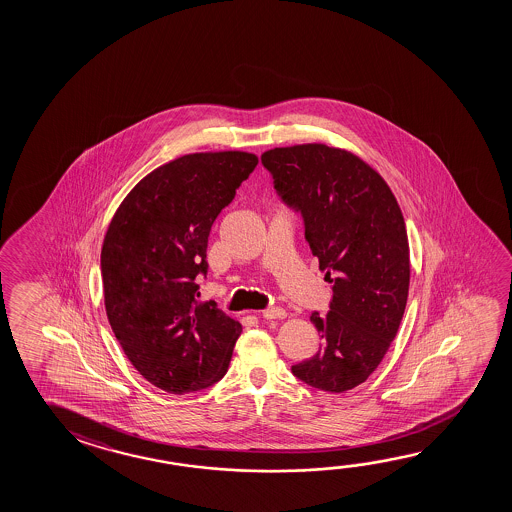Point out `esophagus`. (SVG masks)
I'll use <instances>...</instances> for the list:
<instances>
[{"label":"esophagus","mask_w":512,"mask_h":512,"mask_svg":"<svg viewBox=\"0 0 512 512\" xmlns=\"http://www.w3.org/2000/svg\"><path fill=\"white\" fill-rule=\"evenodd\" d=\"M262 318L266 319H284L285 310L280 307H269V309L262 310Z\"/></svg>","instance_id":"esophagus-1"}]
</instances>
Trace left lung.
<instances>
[{
  "label": "left lung",
  "instance_id": "8db88e82",
  "mask_svg": "<svg viewBox=\"0 0 512 512\" xmlns=\"http://www.w3.org/2000/svg\"><path fill=\"white\" fill-rule=\"evenodd\" d=\"M280 200L300 212L305 241L332 285L330 310L310 314L319 352L291 371L307 386L344 393L384 359L407 305L409 241L384 178L325 144L275 148L260 157Z\"/></svg>",
  "mask_w": 512,
  "mask_h": 512
}]
</instances>
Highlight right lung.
<instances>
[{
    "mask_svg": "<svg viewBox=\"0 0 512 512\" xmlns=\"http://www.w3.org/2000/svg\"><path fill=\"white\" fill-rule=\"evenodd\" d=\"M259 159L193 153L151 171L116 210L101 248V282L114 336L153 386L171 394L214 386L228 371L241 325L196 300L219 212Z\"/></svg>",
    "mask_w": 512,
    "mask_h": 512,
    "instance_id": "right-lung-1",
    "label": "right lung"
}]
</instances>
